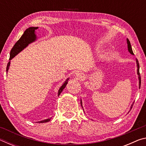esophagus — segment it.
Returning <instances> with one entry per match:
<instances>
[{
    "instance_id": "34e87169",
    "label": "esophagus",
    "mask_w": 146,
    "mask_h": 146,
    "mask_svg": "<svg viewBox=\"0 0 146 146\" xmlns=\"http://www.w3.org/2000/svg\"><path fill=\"white\" fill-rule=\"evenodd\" d=\"M74 75H75V78L78 79V80H80V79H82L84 77V74L79 71H76L75 74H74Z\"/></svg>"
}]
</instances>
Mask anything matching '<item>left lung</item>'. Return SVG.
Wrapping results in <instances>:
<instances>
[{"instance_id":"obj_1","label":"left lung","mask_w":146,"mask_h":146,"mask_svg":"<svg viewBox=\"0 0 146 146\" xmlns=\"http://www.w3.org/2000/svg\"><path fill=\"white\" fill-rule=\"evenodd\" d=\"M127 40V49H128V51H129V52L131 54V55H134V53H133V50H132V48H131V43H130V42H129V40H128V38H127L126 39ZM136 63H137V75H138V81H139V88H140V84H141V78H140V73H139V63H138V60L137 58H136ZM133 104H134V102H133V104H132V105H131V108H130V110H131V108H132V106H133ZM80 104H81V106H82V108H83V106H82V99H81L80 98ZM84 110V109H83ZM129 110V111H130Z\"/></svg>"}]
</instances>
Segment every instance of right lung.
<instances>
[{
	"mask_svg": "<svg viewBox=\"0 0 146 146\" xmlns=\"http://www.w3.org/2000/svg\"><path fill=\"white\" fill-rule=\"evenodd\" d=\"M38 28V27H29V28L26 29V31L24 32L23 35L21 36V37L20 38L19 40L15 44L13 48L11 49L10 51V56H9V61L8 63V65H7L6 68V72L8 73V70L9 68V66H10V63H11V60L13 58H14L17 55L21 52L22 51L24 50L26 47H28L29 44L31 43H33L34 42H35L37 39V36H36V35L35 33V30ZM70 78H68L66 80L64 81L63 84L60 86V89H59L58 91V97L60 95L62 91H63L64 88H66V85L68 82V80ZM51 118H47L44 120L38 121L37 122L39 123H44V122H48L49 121H50Z\"/></svg>",
	"mask_w": 146,
	"mask_h": 146,
	"instance_id": "right-lung-1",
	"label": "right lung"
}]
</instances>
